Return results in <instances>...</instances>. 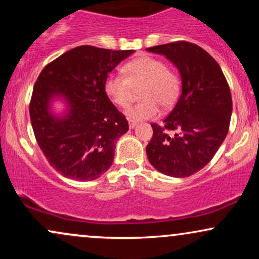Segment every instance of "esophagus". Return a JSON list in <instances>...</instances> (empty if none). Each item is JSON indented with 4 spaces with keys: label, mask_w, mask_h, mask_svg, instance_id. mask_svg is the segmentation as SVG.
Masks as SVG:
<instances>
[{
    "label": "esophagus",
    "mask_w": 259,
    "mask_h": 259,
    "mask_svg": "<svg viewBox=\"0 0 259 259\" xmlns=\"http://www.w3.org/2000/svg\"><path fill=\"white\" fill-rule=\"evenodd\" d=\"M135 126H136V121L129 120V127H130V129H134Z\"/></svg>",
    "instance_id": "1"
}]
</instances>
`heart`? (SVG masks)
Returning a JSON list of instances; mask_svg holds the SVG:
<instances>
[{"label":"heart","instance_id":"1","mask_svg":"<svg viewBox=\"0 0 259 259\" xmlns=\"http://www.w3.org/2000/svg\"><path fill=\"white\" fill-rule=\"evenodd\" d=\"M123 75L111 74L105 81L108 99L118 107H127L140 88L141 102L126 111L133 120L152 119L159 114V105L170 107L177 102L180 94V79L173 70L168 69L159 59L140 57L127 62L123 68Z\"/></svg>","mask_w":259,"mask_h":259}]
</instances>
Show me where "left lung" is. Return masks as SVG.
I'll list each match as a JSON object with an SVG mask.
<instances>
[{
	"label": "left lung",
	"instance_id": "left-lung-1",
	"mask_svg": "<svg viewBox=\"0 0 259 259\" xmlns=\"http://www.w3.org/2000/svg\"><path fill=\"white\" fill-rule=\"evenodd\" d=\"M165 56L180 73L183 90L163 125L153 123L146 147L160 173L186 178L209 163L227 138L233 101L215 59L197 45L177 41L147 49Z\"/></svg>",
	"mask_w": 259,
	"mask_h": 259
}]
</instances>
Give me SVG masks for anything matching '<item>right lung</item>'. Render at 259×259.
<instances>
[{
	"label": "right lung",
	"mask_w": 259,
	"mask_h": 259,
	"mask_svg": "<svg viewBox=\"0 0 259 259\" xmlns=\"http://www.w3.org/2000/svg\"><path fill=\"white\" fill-rule=\"evenodd\" d=\"M132 53L84 45L59 56L38 75L29 106L32 130L50 164L68 179L95 180L112 165L115 142L129 124L109 101L105 81ZM57 97L67 105L63 116L51 112Z\"/></svg>",
	"instance_id": "1"
}]
</instances>
